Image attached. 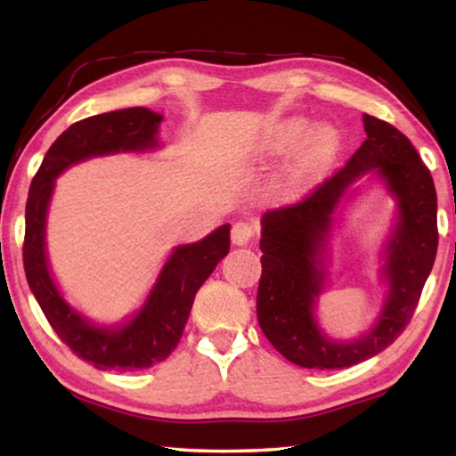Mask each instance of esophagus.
Returning a JSON list of instances; mask_svg holds the SVG:
<instances>
[{
    "label": "esophagus",
    "instance_id": "34e87169",
    "mask_svg": "<svg viewBox=\"0 0 456 456\" xmlns=\"http://www.w3.org/2000/svg\"><path fill=\"white\" fill-rule=\"evenodd\" d=\"M253 235H256V231L245 221L235 223L233 229H231V241L235 245H247L253 239Z\"/></svg>",
    "mask_w": 456,
    "mask_h": 456
}]
</instances>
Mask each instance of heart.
Here are the masks:
<instances>
[{
  "instance_id": "1",
  "label": "heart",
  "mask_w": 456,
  "mask_h": 456,
  "mask_svg": "<svg viewBox=\"0 0 456 456\" xmlns=\"http://www.w3.org/2000/svg\"><path fill=\"white\" fill-rule=\"evenodd\" d=\"M296 145L298 149L280 179L281 189L296 187L326 167L342 146V134L330 122H318L310 126V120L305 117H289L272 126L261 141L259 151L265 157H277L293 151Z\"/></svg>"
}]
</instances>
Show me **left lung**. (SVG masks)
<instances>
[{
    "mask_svg": "<svg viewBox=\"0 0 456 456\" xmlns=\"http://www.w3.org/2000/svg\"><path fill=\"white\" fill-rule=\"evenodd\" d=\"M366 141L342 171L302 203L261 217L257 320L273 348L296 366L350 368L374 358L403 334L436 257V191L408 138L388 122L362 114ZM378 182L395 200L389 235L379 254L385 302L372 327L356 338H331L317 320L329 284V241L359 194L357 181Z\"/></svg>",
    "mask_w": 456,
    "mask_h": 456,
    "instance_id": "1",
    "label": "left lung"
}]
</instances>
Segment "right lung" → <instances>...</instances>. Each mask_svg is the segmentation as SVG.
Listing matches in <instances>:
<instances>
[{
	"mask_svg": "<svg viewBox=\"0 0 456 456\" xmlns=\"http://www.w3.org/2000/svg\"><path fill=\"white\" fill-rule=\"evenodd\" d=\"M163 120V114L136 106L76 122L45 152L28 192L24 269L29 289L61 342L100 370H142L171 356L199 288L229 253V223L195 243L173 247L142 305L114 323L90 320L68 302L56 283L45 247L56 179L90 159L159 151Z\"/></svg>",
	"mask_w": 456,
	"mask_h": 456,
	"instance_id": "right-lung-1",
	"label": "right lung"
}]
</instances>
